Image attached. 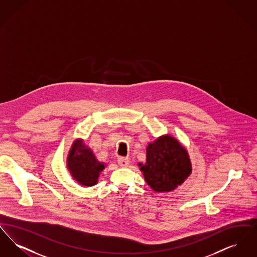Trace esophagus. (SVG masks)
Here are the masks:
<instances>
[{"instance_id": "1", "label": "esophagus", "mask_w": 257, "mask_h": 257, "mask_svg": "<svg viewBox=\"0 0 257 257\" xmlns=\"http://www.w3.org/2000/svg\"><path fill=\"white\" fill-rule=\"evenodd\" d=\"M117 163H118V165L120 167L125 168V167H127L130 164V160L128 159V158H124V157H119L118 160H117Z\"/></svg>"}]
</instances>
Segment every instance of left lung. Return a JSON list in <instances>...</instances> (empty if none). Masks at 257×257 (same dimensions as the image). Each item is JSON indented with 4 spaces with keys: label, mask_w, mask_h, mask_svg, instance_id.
Masks as SVG:
<instances>
[{
    "label": "left lung",
    "mask_w": 257,
    "mask_h": 257,
    "mask_svg": "<svg viewBox=\"0 0 257 257\" xmlns=\"http://www.w3.org/2000/svg\"><path fill=\"white\" fill-rule=\"evenodd\" d=\"M149 187L169 193L181 186L193 168L187 149L171 135H163L147 147L146 163L138 164Z\"/></svg>",
    "instance_id": "1"
}]
</instances>
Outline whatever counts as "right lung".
<instances>
[{
	"label": "right lung",
	"instance_id": "add662e5",
	"mask_svg": "<svg viewBox=\"0 0 257 257\" xmlns=\"http://www.w3.org/2000/svg\"><path fill=\"white\" fill-rule=\"evenodd\" d=\"M66 167L77 183L91 187L98 183L100 173L105 170L106 164L96 159L83 139H76L68 152Z\"/></svg>",
	"mask_w": 257,
	"mask_h": 257
}]
</instances>
